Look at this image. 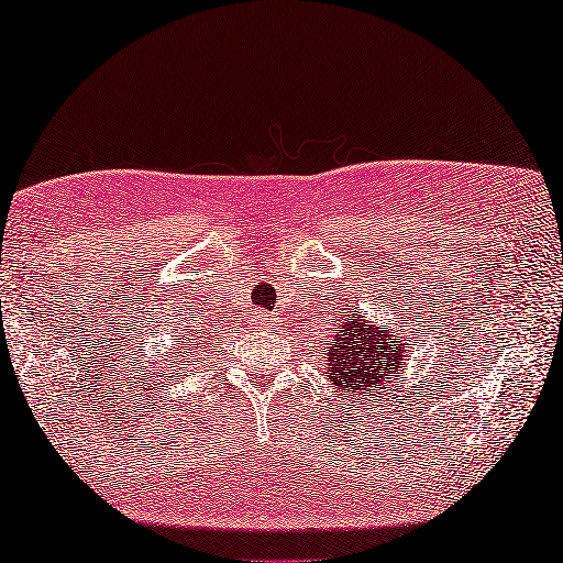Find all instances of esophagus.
<instances>
[{
	"instance_id": "obj_1",
	"label": "esophagus",
	"mask_w": 563,
	"mask_h": 563,
	"mask_svg": "<svg viewBox=\"0 0 563 563\" xmlns=\"http://www.w3.org/2000/svg\"><path fill=\"white\" fill-rule=\"evenodd\" d=\"M255 323H257V325H265V323H271V318L263 316V313H257V316H255Z\"/></svg>"
}]
</instances>
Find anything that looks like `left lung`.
Instances as JSON below:
<instances>
[{
	"instance_id": "8db88e82",
	"label": "left lung",
	"mask_w": 563,
	"mask_h": 563,
	"mask_svg": "<svg viewBox=\"0 0 563 563\" xmlns=\"http://www.w3.org/2000/svg\"><path fill=\"white\" fill-rule=\"evenodd\" d=\"M404 325H376L368 320V313H361L358 308H347L341 330L333 335L328 353V378L338 388V396H353L355 404L363 396L380 398L383 386L396 376L398 371H406V341ZM398 383V380H396Z\"/></svg>"
}]
</instances>
